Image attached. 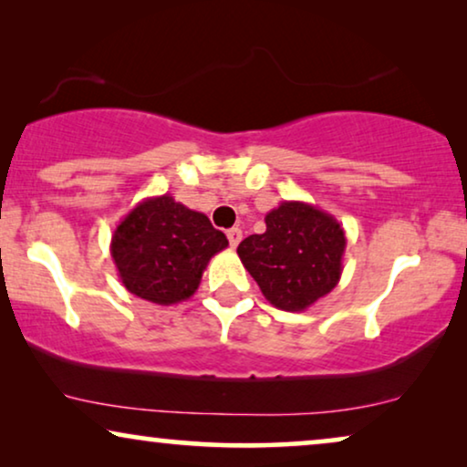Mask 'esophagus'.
<instances>
[{
    "label": "esophagus",
    "mask_w": 467,
    "mask_h": 467,
    "mask_svg": "<svg viewBox=\"0 0 467 467\" xmlns=\"http://www.w3.org/2000/svg\"><path fill=\"white\" fill-rule=\"evenodd\" d=\"M226 237H228L230 247H237L241 244V239H244V233H241V228H230Z\"/></svg>",
    "instance_id": "esophagus-1"
}]
</instances>
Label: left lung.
Wrapping results in <instances>:
<instances>
[{"mask_svg": "<svg viewBox=\"0 0 467 467\" xmlns=\"http://www.w3.org/2000/svg\"><path fill=\"white\" fill-rule=\"evenodd\" d=\"M265 223L263 234L239 244L241 263L273 307L306 312L339 284L344 228L331 213L301 201H284Z\"/></svg>", "mask_w": 467, "mask_h": 467, "instance_id": "left-lung-1", "label": "left lung"}]
</instances>
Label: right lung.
<instances>
[{"label": "right lung", "instance_id": "right-lung-1", "mask_svg": "<svg viewBox=\"0 0 467 467\" xmlns=\"http://www.w3.org/2000/svg\"><path fill=\"white\" fill-rule=\"evenodd\" d=\"M228 247L209 217L171 194L149 196L117 223L110 256L128 292L155 306L188 301L209 260Z\"/></svg>", "mask_w": 467, "mask_h": 467}]
</instances>
